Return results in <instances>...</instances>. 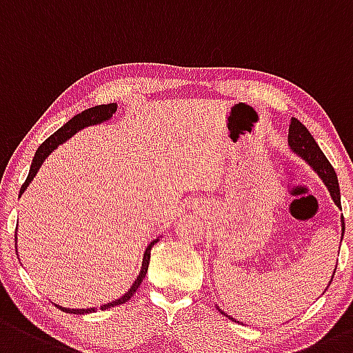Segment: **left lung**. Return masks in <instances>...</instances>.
Listing matches in <instances>:
<instances>
[{"mask_svg":"<svg viewBox=\"0 0 353 353\" xmlns=\"http://www.w3.org/2000/svg\"><path fill=\"white\" fill-rule=\"evenodd\" d=\"M288 143L294 154H298L299 157L304 159L307 164L313 167L314 172L321 177L325 186L328 188L330 196H332V199L335 201V205L342 208V203H340V186H339V179H336L335 169H333L332 164H330L328 159L325 157V154L321 152V148L318 147V143L314 142V139L311 137V133L307 132V128L304 127L298 118H291ZM343 232H345V223L342 216V236H343ZM333 274H335V270H333ZM221 314H225V311H221Z\"/></svg>","mask_w":353,"mask_h":353,"instance_id":"8db88e82","label":"left lung"}]
</instances>
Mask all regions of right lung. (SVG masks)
Wrapping results in <instances>:
<instances>
[{
    "instance_id": "1",
    "label": "right lung",
    "mask_w": 353,
    "mask_h": 353,
    "mask_svg": "<svg viewBox=\"0 0 353 353\" xmlns=\"http://www.w3.org/2000/svg\"><path fill=\"white\" fill-rule=\"evenodd\" d=\"M117 108H118L117 103H110V105L92 106V108L84 110L83 113H79V114H76V117H74V118H70V120L64 125V127H61V128L57 130V132L52 133L49 139H47L46 142L42 143V145L37 148L35 157H33L32 167H30V172H28V176H27V181H25L23 186H21V189H20V194L25 191V189L28 188V184L32 183V179H33V177H35V174L39 172L40 165L43 164V161H46L47 157H49L52 150H55V148L61 145V143H64L65 140H69L70 137H72L74 133L79 132V130H83V128H86V127H91V125L103 123V121L110 120V118L113 117L114 111H117ZM14 239H17V236H14ZM157 242H159V239L152 240V242L148 243V247L145 248V254H143V261H142V269H140L139 277H137L135 283L132 284V288H130L128 291L125 292L123 296H121V298L114 299V301H111V303L103 304L101 311L103 310H108V307L118 306V304H123L125 301H128V299L132 298L133 294H135V291H137V289H139V285L142 284L143 277H145L148 264H150V250H152V247H154V243H157ZM59 307H61L62 311H65V313H72V314H84V313H92V311H96L94 307H88V310H84V307H83V310H70V307H62V306H59Z\"/></svg>"
}]
</instances>
